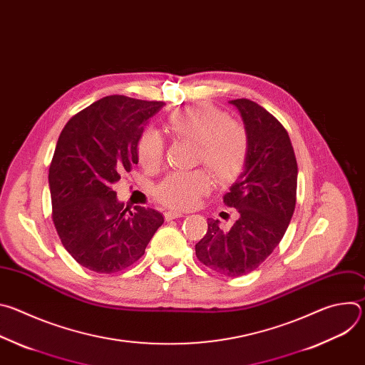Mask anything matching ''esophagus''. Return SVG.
<instances>
[{
	"label": "esophagus",
	"instance_id": "34e87169",
	"mask_svg": "<svg viewBox=\"0 0 365 365\" xmlns=\"http://www.w3.org/2000/svg\"><path fill=\"white\" fill-rule=\"evenodd\" d=\"M182 217H183V214L176 212V211H168V212H165V220H166V221H172V220L182 218Z\"/></svg>",
	"mask_w": 365,
	"mask_h": 365
}]
</instances>
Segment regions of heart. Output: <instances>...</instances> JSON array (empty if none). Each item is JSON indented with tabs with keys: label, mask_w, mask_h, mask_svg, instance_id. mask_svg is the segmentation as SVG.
Listing matches in <instances>:
<instances>
[{
	"label": "heart",
	"mask_w": 365,
	"mask_h": 365,
	"mask_svg": "<svg viewBox=\"0 0 365 365\" xmlns=\"http://www.w3.org/2000/svg\"><path fill=\"white\" fill-rule=\"evenodd\" d=\"M165 128L173 138L195 143V163L203 165L220 183L235 179L245 166L250 147L245 128L210 102H195L170 113ZM163 153L165 141L158 131L141 133L137 159L145 170L158 169ZM207 189L210 178L203 170L175 172L158 186L155 196L173 210H187Z\"/></svg>",
	"instance_id": "1"
}]
</instances>
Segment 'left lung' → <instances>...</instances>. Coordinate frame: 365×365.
<instances>
[{
	"label": "left lung",
	"mask_w": 365,
	"mask_h": 365,
	"mask_svg": "<svg viewBox=\"0 0 365 365\" xmlns=\"http://www.w3.org/2000/svg\"><path fill=\"white\" fill-rule=\"evenodd\" d=\"M230 102L238 108L250 141L244 170L224 195L238 220L222 230L218 220L207 218V231L195 251L206 267L240 277L255 270L282 241L294 212L297 163L276 117L245 98Z\"/></svg>",
	"instance_id": "8db88e82"
}]
</instances>
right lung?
<instances>
[{"instance_id":"right-lung-1","label":"right lung","mask_w":365,"mask_h":365,"mask_svg":"<svg viewBox=\"0 0 365 365\" xmlns=\"http://www.w3.org/2000/svg\"><path fill=\"white\" fill-rule=\"evenodd\" d=\"M162 101L124 95L102 98L62 130L48 169L51 218L66 251L95 273L133 266L165 222L160 212L134 206L127 212L113 185L137 159V141Z\"/></svg>"}]
</instances>
